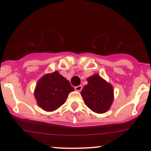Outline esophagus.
<instances>
[{
  "label": "esophagus",
  "instance_id": "obj_1",
  "mask_svg": "<svg viewBox=\"0 0 151 151\" xmlns=\"http://www.w3.org/2000/svg\"><path fill=\"white\" fill-rule=\"evenodd\" d=\"M74 89H75L77 91H81V89H82V86L79 85V86H75V87H74Z\"/></svg>",
  "mask_w": 151,
  "mask_h": 151
}]
</instances>
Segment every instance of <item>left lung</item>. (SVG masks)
<instances>
[{
  "instance_id": "1",
  "label": "left lung",
  "mask_w": 151,
  "mask_h": 151,
  "mask_svg": "<svg viewBox=\"0 0 151 151\" xmlns=\"http://www.w3.org/2000/svg\"><path fill=\"white\" fill-rule=\"evenodd\" d=\"M87 81L81 91L84 104L95 113H105L113 103V86L98 74L88 77Z\"/></svg>"
}]
</instances>
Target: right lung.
<instances>
[{
  "mask_svg": "<svg viewBox=\"0 0 151 151\" xmlns=\"http://www.w3.org/2000/svg\"><path fill=\"white\" fill-rule=\"evenodd\" d=\"M74 90L70 81L55 71L39 79L34 95L40 107L46 111H53L65 104L69 93Z\"/></svg>",
  "mask_w": 151,
  "mask_h": 151,
  "instance_id": "add662e5",
  "label": "right lung"
}]
</instances>
